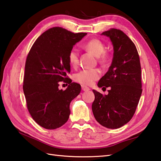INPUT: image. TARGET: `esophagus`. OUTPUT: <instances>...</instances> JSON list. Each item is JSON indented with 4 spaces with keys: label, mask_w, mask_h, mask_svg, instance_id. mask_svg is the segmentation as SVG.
Returning a JSON list of instances; mask_svg holds the SVG:
<instances>
[{
    "label": "esophagus",
    "mask_w": 161,
    "mask_h": 161,
    "mask_svg": "<svg viewBox=\"0 0 161 161\" xmlns=\"http://www.w3.org/2000/svg\"><path fill=\"white\" fill-rule=\"evenodd\" d=\"M81 90L84 91H88L90 90V88L86 86H84V85H81Z\"/></svg>",
    "instance_id": "34e87169"
}]
</instances>
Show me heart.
<instances>
[{
  "instance_id": "1",
  "label": "heart",
  "mask_w": 161,
  "mask_h": 161,
  "mask_svg": "<svg viewBox=\"0 0 161 161\" xmlns=\"http://www.w3.org/2000/svg\"><path fill=\"white\" fill-rule=\"evenodd\" d=\"M84 48L93 53L98 57L99 61L104 62L107 59L108 55L104 53L105 47L104 43L97 39H92L88 40L83 44ZM68 59L70 65L73 68H76L79 64V53L78 50L73 47L68 54ZM101 72L97 68H90L84 69L75 74L74 80L77 82L86 86L93 84L100 77Z\"/></svg>"
}]
</instances>
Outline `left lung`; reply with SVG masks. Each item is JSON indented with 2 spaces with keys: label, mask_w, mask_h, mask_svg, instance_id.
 <instances>
[{
  "label": "left lung",
  "mask_w": 161,
  "mask_h": 161,
  "mask_svg": "<svg viewBox=\"0 0 161 161\" xmlns=\"http://www.w3.org/2000/svg\"><path fill=\"white\" fill-rule=\"evenodd\" d=\"M102 35L108 36L114 46V57L108 72L97 86L110 88L103 95L93 90L92 111L95 119L108 129H118L134 115L142 94L141 66L135 44L122 30L111 28Z\"/></svg>",
  "instance_id": "8db88e82"
}]
</instances>
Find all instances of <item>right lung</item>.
<instances>
[{
    "instance_id": "right-lung-1",
    "label": "right lung",
    "mask_w": 161,
    "mask_h": 161,
    "mask_svg": "<svg viewBox=\"0 0 161 161\" xmlns=\"http://www.w3.org/2000/svg\"><path fill=\"white\" fill-rule=\"evenodd\" d=\"M86 35L54 27L38 37L27 56L23 85L27 108L34 120L46 129H57L68 121L70 102L80 93V85L68 76V54ZM60 81L69 84L65 91L58 89Z\"/></svg>"
}]
</instances>
